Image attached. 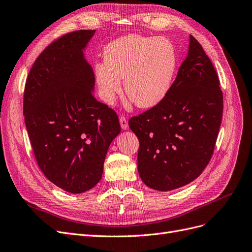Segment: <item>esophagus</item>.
Listing matches in <instances>:
<instances>
[{"instance_id": "obj_1", "label": "esophagus", "mask_w": 252, "mask_h": 252, "mask_svg": "<svg viewBox=\"0 0 252 252\" xmlns=\"http://www.w3.org/2000/svg\"><path fill=\"white\" fill-rule=\"evenodd\" d=\"M119 123H120V126H121V128L124 129V131H126V129H127L128 127V123L127 120L125 116H120L119 117Z\"/></svg>"}]
</instances>
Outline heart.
Returning <instances> with one entry per match:
<instances>
[{
  "instance_id": "1",
  "label": "heart",
  "mask_w": 252,
  "mask_h": 252,
  "mask_svg": "<svg viewBox=\"0 0 252 252\" xmlns=\"http://www.w3.org/2000/svg\"><path fill=\"white\" fill-rule=\"evenodd\" d=\"M178 66L173 43L164 37L127 35L108 43L102 63L94 65V80L101 100L115 101L124 79L126 94L138 108L157 106L169 92Z\"/></svg>"
}]
</instances>
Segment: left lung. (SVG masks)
<instances>
[{"label": "left lung", "mask_w": 252, "mask_h": 252, "mask_svg": "<svg viewBox=\"0 0 252 252\" xmlns=\"http://www.w3.org/2000/svg\"><path fill=\"white\" fill-rule=\"evenodd\" d=\"M219 85L210 58L190 35L187 58L165 98L128 121L140 143L138 172L147 187L178 189L206 168L222 119Z\"/></svg>", "instance_id": "8db88e82"}]
</instances>
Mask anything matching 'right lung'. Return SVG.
<instances>
[{
	"label": "right lung",
	"instance_id": "add662e5",
	"mask_svg": "<svg viewBox=\"0 0 252 252\" xmlns=\"http://www.w3.org/2000/svg\"><path fill=\"white\" fill-rule=\"evenodd\" d=\"M95 30L51 43L36 59L24 94L28 135L39 168L62 190L79 194L100 181L111 142L119 135L115 112L97 101L85 49Z\"/></svg>",
	"mask_w": 252,
	"mask_h": 252
}]
</instances>
